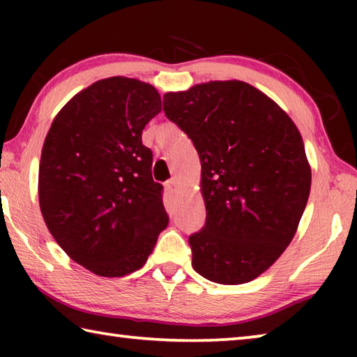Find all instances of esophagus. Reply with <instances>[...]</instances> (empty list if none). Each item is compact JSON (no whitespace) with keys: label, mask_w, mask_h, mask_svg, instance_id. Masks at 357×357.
I'll list each match as a JSON object with an SVG mask.
<instances>
[{"label":"esophagus","mask_w":357,"mask_h":357,"mask_svg":"<svg viewBox=\"0 0 357 357\" xmlns=\"http://www.w3.org/2000/svg\"><path fill=\"white\" fill-rule=\"evenodd\" d=\"M165 189H167V192L168 193H172V195H174V193L178 192V181L176 179H170V181H167V184H165Z\"/></svg>","instance_id":"1"}]
</instances>
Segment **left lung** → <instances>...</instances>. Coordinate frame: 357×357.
Listing matches in <instances>:
<instances>
[{
  "instance_id": "1",
  "label": "left lung",
  "mask_w": 357,
  "mask_h": 357,
  "mask_svg": "<svg viewBox=\"0 0 357 357\" xmlns=\"http://www.w3.org/2000/svg\"><path fill=\"white\" fill-rule=\"evenodd\" d=\"M167 118L202 162L206 223L189 238L192 266L222 285L263 274L294 238L312 172L291 118L252 84H195L164 96Z\"/></svg>"
}]
</instances>
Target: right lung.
Wrapping results in <instances>:
<instances>
[{
    "instance_id": "1",
    "label": "right lung",
    "mask_w": 357,
    "mask_h": 357,
    "mask_svg": "<svg viewBox=\"0 0 357 357\" xmlns=\"http://www.w3.org/2000/svg\"><path fill=\"white\" fill-rule=\"evenodd\" d=\"M162 110L149 83L110 77L75 94L52 123L39 164V204L59 247L91 273L140 269L168 225L142 132Z\"/></svg>"
}]
</instances>
